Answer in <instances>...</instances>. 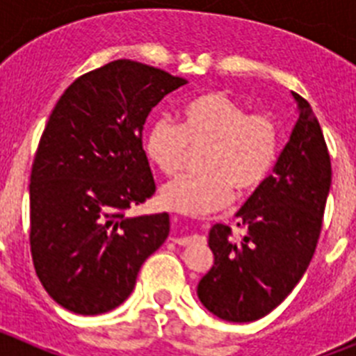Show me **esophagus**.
<instances>
[{"label": "esophagus", "instance_id": "obj_1", "mask_svg": "<svg viewBox=\"0 0 356 356\" xmlns=\"http://www.w3.org/2000/svg\"><path fill=\"white\" fill-rule=\"evenodd\" d=\"M196 238L197 237H176V238H172V242H175V244H178V246H188V244L196 242Z\"/></svg>", "mask_w": 356, "mask_h": 356}]
</instances>
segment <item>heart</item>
<instances>
[{
	"label": "heart",
	"instance_id": "obj_1",
	"mask_svg": "<svg viewBox=\"0 0 356 356\" xmlns=\"http://www.w3.org/2000/svg\"><path fill=\"white\" fill-rule=\"evenodd\" d=\"M180 124L159 118L147 128L144 147L163 175L184 168L188 151L205 147L197 175L163 185L162 205L172 212L205 216L225 209L232 193L248 196L262 187L278 159L275 118L248 114L246 106L221 90L197 94L181 105Z\"/></svg>",
	"mask_w": 356,
	"mask_h": 356
}]
</instances>
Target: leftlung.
Here are the masks:
<instances>
[{"label": "left lung", "instance_id": "1", "mask_svg": "<svg viewBox=\"0 0 356 356\" xmlns=\"http://www.w3.org/2000/svg\"><path fill=\"white\" fill-rule=\"evenodd\" d=\"M300 119L271 175L238 210L244 229L216 225L209 246L212 269L201 278L197 298L219 319L250 323L275 310L292 292L316 253L332 163L312 106L294 92Z\"/></svg>", "mask_w": 356, "mask_h": 356}]
</instances>
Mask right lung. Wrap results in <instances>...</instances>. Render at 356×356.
<instances>
[{
	"label": "right lung",
	"mask_w": 356,
	"mask_h": 356,
	"mask_svg": "<svg viewBox=\"0 0 356 356\" xmlns=\"http://www.w3.org/2000/svg\"><path fill=\"white\" fill-rule=\"evenodd\" d=\"M184 78L134 60L85 72L56 102L30 176V251L60 307L97 316L119 307L169 235V213L130 217L155 194L143 127Z\"/></svg>",
	"instance_id": "1"
}]
</instances>
